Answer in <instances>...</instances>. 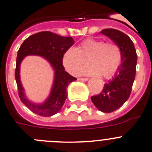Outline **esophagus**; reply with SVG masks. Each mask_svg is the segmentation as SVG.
<instances>
[{"label": "esophagus", "mask_w": 152, "mask_h": 152, "mask_svg": "<svg viewBox=\"0 0 152 152\" xmlns=\"http://www.w3.org/2000/svg\"><path fill=\"white\" fill-rule=\"evenodd\" d=\"M88 78H79V80L82 81V82H86V81H88Z\"/></svg>", "instance_id": "esophagus-1"}]
</instances>
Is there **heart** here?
I'll use <instances>...</instances> for the list:
<instances>
[{
  "label": "heart",
  "instance_id": "1",
  "mask_svg": "<svg viewBox=\"0 0 152 152\" xmlns=\"http://www.w3.org/2000/svg\"><path fill=\"white\" fill-rule=\"evenodd\" d=\"M87 75H102L105 79L113 77L122 63V52L120 46L113 42L88 38L81 42L78 49L71 47L63 57V64L70 74L78 76L87 66Z\"/></svg>",
  "mask_w": 152,
  "mask_h": 152
}]
</instances>
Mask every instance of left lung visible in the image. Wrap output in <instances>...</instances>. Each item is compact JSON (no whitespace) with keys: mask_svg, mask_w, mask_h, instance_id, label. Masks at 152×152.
Returning <instances> with one entry per match:
<instances>
[{"mask_svg":"<svg viewBox=\"0 0 152 152\" xmlns=\"http://www.w3.org/2000/svg\"><path fill=\"white\" fill-rule=\"evenodd\" d=\"M101 33L117 43L122 52V63L114 77L104 85L99 94L91 97L100 111L110 113L120 108L130 97L135 79L137 55L134 43L124 33L113 28L103 29Z\"/></svg>","mask_w":152,"mask_h":152,"instance_id":"1","label":"left lung"}]
</instances>
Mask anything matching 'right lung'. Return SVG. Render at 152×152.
I'll return each instance as SVG.
<instances>
[{
    "label": "right lung",
    "instance_id": "right-lung-1",
    "mask_svg": "<svg viewBox=\"0 0 152 152\" xmlns=\"http://www.w3.org/2000/svg\"><path fill=\"white\" fill-rule=\"evenodd\" d=\"M74 40L70 37H61L50 31H42L27 38L18 51L15 78L18 86V96L22 103L35 114L49 117L60 111L67 97L66 87L76 78L65 71L63 57L71 47ZM27 55H39L46 58L55 70V79L52 91L48 100L42 104L31 102L23 93L19 76L20 64Z\"/></svg>",
    "mask_w": 152,
    "mask_h": 152
}]
</instances>
